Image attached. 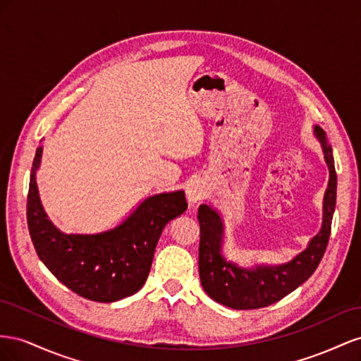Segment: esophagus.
I'll return each mask as SVG.
<instances>
[{"label":"esophagus","mask_w":361,"mask_h":361,"mask_svg":"<svg viewBox=\"0 0 361 361\" xmlns=\"http://www.w3.org/2000/svg\"><path fill=\"white\" fill-rule=\"evenodd\" d=\"M186 193H188L189 202L190 204H197L204 197V186H202V184H200V183H192V184H189Z\"/></svg>","instance_id":"1"}]
</instances>
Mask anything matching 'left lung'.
Listing matches in <instances>:
<instances>
[{
  "label": "left lung",
  "instance_id": "1",
  "mask_svg": "<svg viewBox=\"0 0 361 361\" xmlns=\"http://www.w3.org/2000/svg\"><path fill=\"white\" fill-rule=\"evenodd\" d=\"M313 133L321 142L329 171L324 197V221L321 231L293 260L278 266L257 264L252 269H245L233 262H226L222 255L224 221L221 214L210 204L200 205V278L202 289L216 302L234 310H254L275 304L305 283L321 263L331 234L337 175L333 151L328 145L325 131L314 126Z\"/></svg>",
  "mask_w": 361,
  "mask_h": 361
}]
</instances>
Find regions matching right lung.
<instances>
[{
	"instance_id": "add662e5",
	"label": "right lung",
	"mask_w": 361,
	"mask_h": 361,
	"mask_svg": "<svg viewBox=\"0 0 361 361\" xmlns=\"http://www.w3.org/2000/svg\"><path fill=\"white\" fill-rule=\"evenodd\" d=\"M36 149L27 198L28 231L39 259L60 283L97 302H115L145 284L154 251L169 221L186 212L183 190L152 195L115 228L98 234H66L48 219L39 198Z\"/></svg>"
}]
</instances>
